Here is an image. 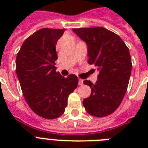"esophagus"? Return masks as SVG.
I'll use <instances>...</instances> for the list:
<instances>
[{
    "mask_svg": "<svg viewBox=\"0 0 148 148\" xmlns=\"http://www.w3.org/2000/svg\"><path fill=\"white\" fill-rule=\"evenodd\" d=\"M78 84H79V85H83V84H84L83 80H82V79H79Z\"/></svg>",
    "mask_w": 148,
    "mask_h": 148,
    "instance_id": "esophagus-1",
    "label": "esophagus"
}]
</instances>
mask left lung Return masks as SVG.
I'll use <instances>...</instances> for the list:
<instances>
[{"label": "left lung", "instance_id": "1", "mask_svg": "<svg viewBox=\"0 0 148 148\" xmlns=\"http://www.w3.org/2000/svg\"><path fill=\"white\" fill-rule=\"evenodd\" d=\"M73 31L88 45V64L99 71L95 84L84 81L91 88L90 97L83 101L84 107L95 117L108 116L121 103L127 89L132 68L128 47L117 34L101 27Z\"/></svg>", "mask_w": 148, "mask_h": 148}]
</instances>
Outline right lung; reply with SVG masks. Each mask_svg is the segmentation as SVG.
Returning <instances> with one entry per match:
<instances>
[{"mask_svg": "<svg viewBox=\"0 0 148 148\" xmlns=\"http://www.w3.org/2000/svg\"><path fill=\"white\" fill-rule=\"evenodd\" d=\"M65 29L42 28L24 40L16 58V73L22 93L38 116L55 119L64 114L67 98L77 87L75 74L56 71V45Z\"/></svg>", "mask_w": 148, "mask_h": 148, "instance_id": "obj_1", "label": "right lung"}]
</instances>
